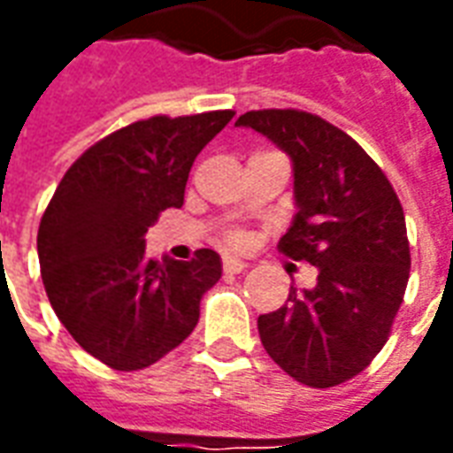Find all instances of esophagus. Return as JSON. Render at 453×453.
Instances as JSON below:
<instances>
[{"label": "esophagus", "instance_id": "34e87169", "mask_svg": "<svg viewBox=\"0 0 453 453\" xmlns=\"http://www.w3.org/2000/svg\"><path fill=\"white\" fill-rule=\"evenodd\" d=\"M247 269V262L242 259H235V257H226L223 259V272L226 274H240V272H245Z\"/></svg>", "mask_w": 453, "mask_h": 453}]
</instances>
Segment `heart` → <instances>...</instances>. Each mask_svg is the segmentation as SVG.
I'll return each instance as SVG.
<instances>
[{"label":"heart","mask_w":453,"mask_h":453,"mask_svg":"<svg viewBox=\"0 0 453 453\" xmlns=\"http://www.w3.org/2000/svg\"><path fill=\"white\" fill-rule=\"evenodd\" d=\"M242 242H245V237L240 235V233H230V235H227V245L230 247H240Z\"/></svg>","instance_id":"obj_1"}]
</instances>
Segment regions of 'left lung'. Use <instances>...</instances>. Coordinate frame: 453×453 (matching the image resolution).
Listing matches in <instances>:
<instances>
[{"label": "left lung", "mask_w": 453, "mask_h": 453, "mask_svg": "<svg viewBox=\"0 0 453 453\" xmlns=\"http://www.w3.org/2000/svg\"><path fill=\"white\" fill-rule=\"evenodd\" d=\"M294 162L296 216L279 250L318 266L315 288L291 286L286 305L259 315L266 354L311 388H333L369 366L388 342L410 276L405 213L383 169L359 142L298 109L247 111Z\"/></svg>", "instance_id": "obj_1"}]
</instances>
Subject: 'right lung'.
Segmentation results:
<instances>
[{
  "label": "right lung",
  "instance_id": "1",
  "mask_svg": "<svg viewBox=\"0 0 453 453\" xmlns=\"http://www.w3.org/2000/svg\"><path fill=\"white\" fill-rule=\"evenodd\" d=\"M235 111L152 116L116 130L65 172L38 227L45 294L74 342L116 371L159 361L194 333L223 274L213 250L188 262L145 255L162 211L181 208L188 172Z\"/></svg>",
  "mask_w": 453,
  "mask_h": 453
}]
</instances>
